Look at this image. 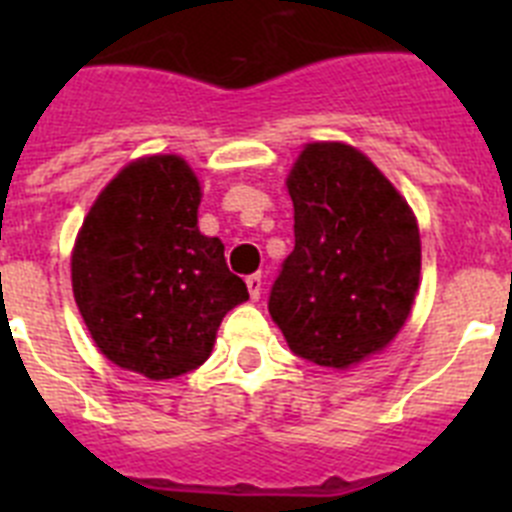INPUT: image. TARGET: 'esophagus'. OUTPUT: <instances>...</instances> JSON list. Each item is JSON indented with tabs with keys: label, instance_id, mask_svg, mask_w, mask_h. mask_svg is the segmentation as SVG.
Segmentation results:
<instances>
[{
	"label": "esophagus",
	"instance_id": "obj_1",
	"mask_svg": "<svg viewBox=\"0 0 512 512\" xmlns=\"http://www.w3.org/2000/svg\"><path fill=\"white\" fill-rule=\"evenodd\" d=\"M246 287H248V295H251V300L256 302L261 297V287H264V279H261V274H251V277H246Z\"/></svg>",
	"mask_w": 512,
	"mask_h": 512
}]
</instances>
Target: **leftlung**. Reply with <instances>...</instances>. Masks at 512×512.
Segmentation results:
<instances>
[{
  "mask_svg": "<svg viewBox=\"0 0 512 512\" xmlns=\"http://www.w3.org/2000/svg\"><path fill=\"white\" fill-rule=\"evenodd\" d=\"M287 189L295 251L271 284L269 312L300 359L346 369L382 351L408 320L418 223L382 171L343 143H310Z\"/></svg>",
  "mask_w": 512,
  "mask_h": 512,
  "instance_id": "1",
  "label": "left lung"
}]
</instances>
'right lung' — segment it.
Returning a JSON list of instances; mask_svg holds the SVG:
<instances>
[{"label": "right lung", "mask_w": 512, "mask_h": 512, "mask_svg": "<svg viewBox=\"0 0 512 512\" xmlns=\"http://www.w3.org/2000/svg\"><path fill=\"white\" fill-rule=\"evenodd\" d=\"M200 197L179 156L140 158L104 187L76 238L81 318L112 364L148 379L197 369L225 312L248 300L220 238L197 228Z\"/></svg>", "instance_id": "obj_1"}]
</instances>
